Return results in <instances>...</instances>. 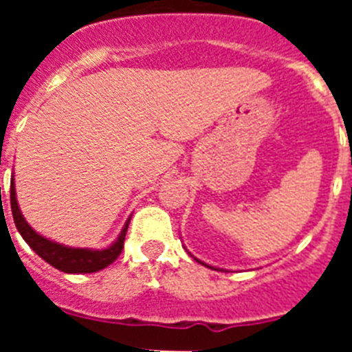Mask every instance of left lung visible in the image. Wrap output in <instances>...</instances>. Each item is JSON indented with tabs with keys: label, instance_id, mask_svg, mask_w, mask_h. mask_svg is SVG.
<instances>
[{
	"label": "left lung",
	"instance_id": "8db88e82",
	"mask_svg": "<svg viewBox=\"0 0 352 352\" xmlns=\"http://www.w3.org/2000/svg\"><path fill=\"white\" fill-rule=\"evenodd\" d=\"M192 257H194V256H192ZM194 259H195V257H194ZM195 261H197V263H201V264H204L203 261H199V259H195ZM204 266H208V264H204ZM208 268H211V270H219V268H213V266H208Z\"/></svg>",
	"mask_w": 352,
	"mask_h": 352
}]
</instances>
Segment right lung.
<instances>
[{
  "label": "right lung",
  "mask_w": 352,
  "mask_h": 352,
  "mask_svg": "<svg viewBox=\"0 0 352 352\" xmlns=\"http://www.w3.org/2000/svg\"><path fill=\"white\" fill-rule=\"evenodd\" d=\"M10 206L12 214H14V222L17 231L24 238L28 245L42 257L45 263L54 266L56 270L65 273H95L98 270L107 268L109 264H113L118 259V256L123 250V243H125L126 229H129L130 219L126 220L123 229H121L120 236L111 247L102 248V250H93V248H74L67 247V245L56 243L51 239L43 238L42 234L31 229L30 223L23 217L21 210H19L17 197H15V183L14 176L10 182Z\"/></svg>",
  "instance_id": "obj_1"
}]
</instances>
